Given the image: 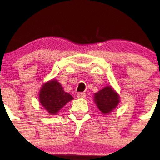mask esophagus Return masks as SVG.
<instances>
[{
	"label": "esophagus",
	"mask_w": 160,
	"mask_h": 160,
	"mask_svg": "<svg viewBox=\"0 0 160 160\" xmlns=\"http://www.w3.org/2000/svg\"><path fill=\"white\" fill-rule=\"evenodd\" d=\"M78 98H83L86 97V93L85 92H78V95H77Z\"/></svg>",
	"instance_id": "34e87169"
}]
</instances>
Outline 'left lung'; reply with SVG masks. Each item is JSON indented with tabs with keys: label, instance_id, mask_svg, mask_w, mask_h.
<instances>
[{
	"label": "left lung",
	"instance_id": "left-lung-1",
	"mask_svg": "<svg viewBox=\"0 0 160 160\" xmlns=\"http://www.w3.org/2000/svg\"><path fill=\"white\" fill-rule=\"evenodd\" d=\"M94 95L95 103L104 114L111 113L120 103V96L111 86H106Z\"/></svg>",
	"mask_w": 160,
	"mask_h": 160
}]
</instances>
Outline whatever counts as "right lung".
<instances>
[{"mask_svg":"<svg viewBox=\"0 0 160 160\" xmlns=\"http://www.w3.org/2000/svg\"><path fill=\"white\" fill-rule=\"evenodd\" d=\"M74 98L64 91L62 86L56 80L45 82L39 93V101L50 114L54 115Z\"/></svg>","mask_w":160,"mask_h":160,"instance_id":"1","label":"right lung"}]
</instances>
